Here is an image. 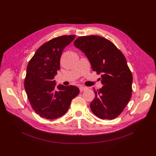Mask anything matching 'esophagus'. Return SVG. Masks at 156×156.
Masks as SVG:
<instances>
[{"label": "esophagus", "mask_w": 156, "mask_h": 156, "mask_svg": "<svg viewBox=\"0 0 156 156\" xmlns=\"http://www.w3.org/2000/svg\"><path fill=\"white\" fill-rule=\"evenodd\" d=\"M87 90V87H83V86H82V87H80V90L81 92L85 91V90Z\"/></svg>", "instance_id": "1"}]
</instances>
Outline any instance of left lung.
I'll return each instance as SVG.
<instances>
[{"instance_id":"obj_1","label":"left lung","mask_w":156,"mask_h":156,"mask_svg":"<svg viewBox=\"0 0 156 156\" xmlns=\"http://www.w3.org/2000/svg\"><path fill=\"white\" fill-rule=\"evenodd\" d=\"M74 45L89 59L92 70L101 74V89H94L90 105L92 113L101 119H113L122 112L132 96V73L126 59L110 41L99 36H82Z\"/></svg>"}]
</instances>
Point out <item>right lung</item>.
Wrapping results in <instances>:
<instances>
[{
  "label": "right lung",
  "instance_id": "add662e5",
  "mask_svg": "<svg viewBox=\"0 0 156 156\" xmlns=\"http://www.w3.org/2000/svg\"><path fill=\"white\" fill-rule=\"evenodd\" d=\"M74 35L55 37L41 46L27 67L25 89L32 109L41 117L55 119L68 110L71 102L80 92L76 86H57L54 77L60 69V59Z\"/></svg>",
  "mask_w": 156,
  "mask_h": 156
}]
</instances>
